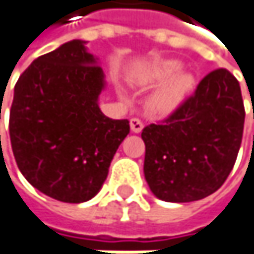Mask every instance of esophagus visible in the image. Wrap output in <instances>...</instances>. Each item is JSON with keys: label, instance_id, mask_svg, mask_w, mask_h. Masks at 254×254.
Here are the masks:
<instances>
[{"label": "esophagus", "instance_id": "obj_1", "mask_svg": "<svg viewBox=\"0 0 254 254\" xmlns=\"http://www.w3.org/2000/svg\"><path fill=\"white\" fill-rule=\"evenodd\" d=\"M130 128L133 133H140L143 130V123L139 118H131L130 120Z\"/></svg>", "mask_w": 254, "mask_h": 254}]
</instances>
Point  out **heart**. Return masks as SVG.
I'll return each instance as SVG.
<instances>
[{"label": "heart", "instance_id": "heart-1", "mask_svg": "<svg viewBox=\"0 0 254 254\" xmlns=\"http://www.w3.org/2000/svg\"><path fill=\"white\" fill-rule=\"evenodd\" d=\"M182 64L175 59L160 61L149 66L143 79L149 84L164 82L151 97V108L158 115H170L179 109L190 96L195 76L188 70H181Z\"/></svg>", "mask_w": 254, "mask_h": 254}]
</instances>
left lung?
Listing matches in <instances>:
<instances>
[{
    "label": "left lung",
    "instance_id": "1",
    "mask_svg": "<svg viewBox=\"0 0 254 254\" xmlns=\"http://www.w3.org/2000/svg\"><path fill=\"white\" fill-rule=\"evenodd\" d=\"M244 103L240 82L216 69L161 124L143 128V173L152 193L169 202L211 195L229 176L243 139Z\"/></svg>",
    "mask_w": 254,
    "mask_h": 254
}]
</instances>
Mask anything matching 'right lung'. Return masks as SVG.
I'll list each match as a JSON object with an SVG mask.
<instances>
[{
  "mask_svg": "<svg viewBox=\"0 0 254 254\" xmlns=\"http://www.w3.org/2000/svg\"><path fill=\"white\" fill-rule=\"evenodd\" d=\"M85 44L72 40L29 64L16 82L8 123L25 179L47 196L75 204L100 190L130 133L127 120L102 114L105 73Z\"/></svg>",
  "mask_w": 254,
  "mask_h": 254,
  "instance_id": "right-lung-1",
  "label": "right lung"
}]
</instances>
